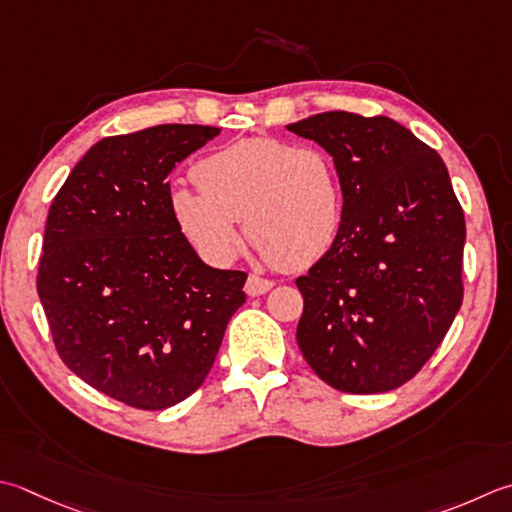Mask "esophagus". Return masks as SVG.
<instances>
[{
  "label": "esophagus",
  "mask_w": 512,
  "mask_h": 512,
  "mask_svg": "<svg viewBox=\"0 0 512 512\" xmlns=\"http://www.w3.org/2000/svg\"><path fill=\"white\" fill-rule=\"evenodd\" d=\"M270 288H273V282H270V279L259 277V275H250V277L246 279V286H244L246 295H250V297L264 295V293H268Z\"/></svg>",
  "instance_id": "esophagus-1"
}]
</instances>
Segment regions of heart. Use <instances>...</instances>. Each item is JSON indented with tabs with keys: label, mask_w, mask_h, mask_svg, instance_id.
<instances>
[{
	"label": "heart",
	"mask_w": 512,
	"mask_h": 512,
	"mask_svg": "<svg viewBox=\"0 0 512 512\" xmlns=\"http://www.w3.org/2000/svg\"><path fill=\"white\" fill-rule=\"evenodd\" d=\"M199 188L170 190V213L206 262L226 266L242 246V219L262 253L306 268L333 246L342 186L333 157L317 146L250 137L219 148L193 170Z\"/></svg>",
	"instance_id": "obj_1"
}]
</instances>
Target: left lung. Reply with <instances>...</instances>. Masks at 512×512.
Returning <instances> with one entry per match:
<instances>
[{
    "instance_id": "1",
    "label": "left lung",
    "mask_w": 512,
    "mask_h": 512,
    "mask_svg": "<svg viewBox=\"0 0 512 512\" xmlns=\"http://www.w3.org/2000/svg\"><path fill=\"white\" fill-rule=\"evenodd\" d=\"M333 157L342 224L297 277V344L342 393L373 395L413 379L462 306L464 210L433 148L390 117L346 110L286 126Z\"/></svg>"
}]
</instances>
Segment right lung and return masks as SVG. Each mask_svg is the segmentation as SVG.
<instances>
[{
    "mask_svg": "<svg viewBox=\"0 0 512 512\" xmlns=\"http://www.w3.org/2000/svg\"><path fill=\"white\" fill-rule=\"evenodd\" d=\"M217 135L162 124L106 137L48 210L37 293L57 353L88 386L133 408L193 395L246 302L248 275L204 264L170 213L168 175Z\"/></svg>",
    "mask_w": 512,
    "mask_h": 512,
    "instance_id": "1",
    "label": "right lung"
}]
</instances>
